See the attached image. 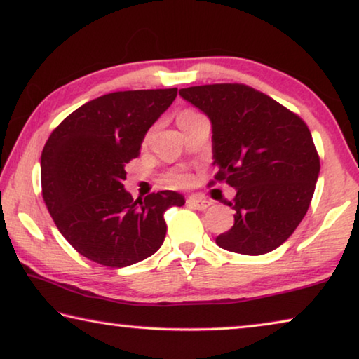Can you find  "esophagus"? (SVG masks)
Listing matches in <instances>:
<instances>
[{"mask_svg": "<svg viewBox=\"0 0 359 359\" xmlns=\"http://www.w3.org/2000/svg\"><path fill=\"white\" fill-rule=\"evenodd\" d=\"M187 205L190 208H194V210L198 211H205L206 208L211 206V201L205 200V198H198V196H189L187 198Z\"/></svg>", "mask_w": 359, "mask_h": 359, "instance_id": "obj_1", "label": "esophagus"}]
</instances>
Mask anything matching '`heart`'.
I'll return each mask as SVG.
<instances>
[{
  "mask_svg": "<svg viewBox=\"0 0 359 359\" xmlns=\"http://www.w3.org/2000/svg\"><path fill=\"white\" fill-rule=\"evenodd\" d=\"M200 114V112H196L195 109H184L179 112L177 116V122L179 126L184 124L185 121L191 119V117H195ZM165 184H169L170 187H175V189H185V187H189L191 184V175L189 172H182V170H174V172H169L168 175L164 177Z\"/></svg>",
  "mask_w": 359,
  "mask_h": 359,
  "instance_id": "obj_1",
  "label": "heart"
}]
</instances>
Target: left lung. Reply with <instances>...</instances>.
<instances>
[{
    "label": "left lung",
    "mask_w": 359,
    "mask_h": 359,
    "mask_svg": "<svg viewBox=\"0 0 359 359\" xmlns=\"http://www.w3.org/2000/svg\"><path fill=\"white\" fill-rule=\"evenodd\" d=\"M179 93L211 119L219 170L210 185L226 182L237 190L229 203L235 222L216 243L250 256L280 247L303 221L316 189L320 163L308 126L243 83L198 85Z\"/></svg>",
    "instance_id": "obj_1"
}]
</instances>
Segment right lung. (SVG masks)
<instances>
[{
    "mask_svg": "<svg viewBox=\"0 0 359 359\" xmlns=\"http://www.w3.org/2000/svg\"><path fill=\"white\" fill-rule=\"evenodd\" d=\"M175 96L177 88L103 95L71 112L46 140L43 200L64 238L90 261L126 267L147 259L164 242L165 210L185 203L170 190L133 200L124 189L126 165Z\"/></svg>",
    "mask_w": 359,
    "mask_h": 359,
    "instance_id": "add662e5",
    "label": "right lung"
}]
</instances>
